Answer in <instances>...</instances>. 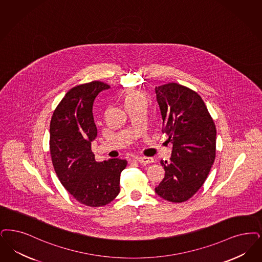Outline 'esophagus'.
Listing matches in <instances>:
<instances>
[{"mask_svg":"<svg viewBox=\"0 0 262 262\" xmlns=\"http://www.w3.org/2000/svg\"><path fill=\"white\" fill-rule=\"evenodd\" d=\"M136 161L140 164H151L154 162V159L150 157H138L136 158Z\"/></svg>","mask_w":262,"mask_h":262,"instance_id":"1","label":"esophagus"}]
</instances>
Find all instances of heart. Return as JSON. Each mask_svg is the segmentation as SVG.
<instances>
[{
  "instance_id": "heart-1",
  "label": "heart",
  "mask_w": 262,
  "mask_h": 262,
  "mask_svg": "<svg viewBox=\"0 0 262 262\" xmlns=\"http://www.w3.org/2000/svg\"><path fill=\"white\" fill-rule=\"evenodd\" d=\"M140 97H144V96L141 94H138V93H129V94H126L125 101H126V103H127L129 101H133V100L140 98Z\"/></svg>"
}]
</instances>
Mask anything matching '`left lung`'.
I'll use <instances>...</instances> for the list:
<instances>
[{"instance_id":"left-lung-1","label":"left lung","mask_w":262,"mask_h":262,"mask_svg":"<svg viewBox=\"0 0 262 262\" xmlns=\"http://www.w3.org/2000/svg\"><path fill=\"white\" fill-rule=\"evenodd\" d=\"M163 132L172 143L169 161H161L165 178L155 188L163 199L182 203L199 190L215 159L216 128L196 92L169 83L155 88Z\"/></svg>"}]
</instances>
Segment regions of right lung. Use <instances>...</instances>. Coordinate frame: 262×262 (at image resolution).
<instances>
[{
  "mask_svg": "<svg viewBox=\"0 0 262 262\" xmlns=\"http://www.w3.org/2000/svg\"><path fill=\"white\" fill-rule=\"evenodd\" d=\"M109 88L99 81L74 86L55 108L50 125V151L57 178L78 202L94 208L118 196L121 172L127 164L119 158L98 163L92 151L97 136L94 99Z\"/></svg>",
  "mask_w": 262,
  "mask_h": 262,
  "instance_id": "1",
  "label": "right lung"
}]
</instances>
